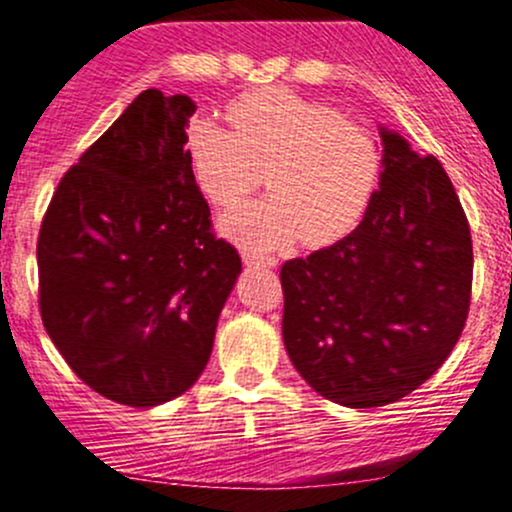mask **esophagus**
Instances as JSON below:
<instances>
[{
	"instance_id": "34e87169",
	"label": "esophagus",
	"mask_w": 512,
	"mask_h": 512,
	"mask_svg": "<svg viewBox=\"0 0 512 512\" xmlns=\"http://www.w3.org/2000/svg\"><path fill=\"white\" fill-rule=\"evenodd\" d=\"M243 262L250 264V267H276V257H269V255H260V252H252V250H245L243 252Z\"/></svg>"
}]
</instances>
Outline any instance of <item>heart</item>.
<instances>
[{
	"label": "heart",
	"instance_id": "heart-1",
	"mask_svg": "<svg viewBox=\"0 0 512 512\" xmlns=\"http://www.w3.org/2000/svg\"><path fill=\"white\" fill-rule=\"evenodd\" d=\"M226 115L233 132L209 117L185 132L199 190L216 207H233L255 190L264 166L272 190L223 216L226 236L272 250L298 238L320 248L354 231L383 173V149L370 129L286 88L245 93Z\"/></svg>",
	"mask_w": 512,
	"mask_h": 512
}]
</instances>
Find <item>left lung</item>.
<instances>
[{"instance_id": "obj_1", "label": "left lung", "mask_w": 512, "mask_h": 512, "mask_svg": "<svg viewBox=\"0 0 512 512\" xmlns=\"http://www.w3.org/2000/svg\"><path fill=\"white\" fill-rule=\"evenodd\" d=\"M383 173L349 236L284 262V344L317 395L385 407L455 349L472 298V236L436 156L380 129Z\"/></svg>"}]
</instances>
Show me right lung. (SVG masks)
Returning a JSON list of instances; mask_svg holds the SVG:
<instances>
[{
    "instance_id": "obj_1",
    "label": "right lung",
    "mask_w": 512,
    "mask_h": 512,
    "mask_svg": "<svg viewBox=\"0 0 512 512\" xmlns=\"http://www.w3.org/2000/svg\"><path fill=\"white\" fill-rule=\"evenodd\" d=\"M195 110L182 93H139L64 173L40 226L45 330L91 390L127 407L197 383L243 267L187 161Z\"/></svg>"
}]
</instances>
